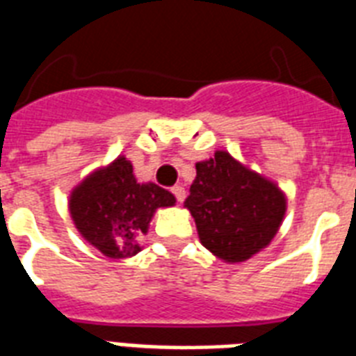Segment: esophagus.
I'll return each instance as SVG.
<instances>
[{
  "label": "esophagus",
  "mask_w": 356,
  "mask_h": 356,
  "mask_svg": "<svg viewBox=\"0 0 356 356\" xmlns=\"http://www.w3.org/2000/svg\"><path fill=\"white\" fill-rule=\"evenodd\" d=\"M172 193H173V195H175V199H177L179 203H183L184 197H186V190H184V188L181 186V184H175V186L172 188Z\"/></svg>",
  "instance_id": "34e87169"
}]
</instances>
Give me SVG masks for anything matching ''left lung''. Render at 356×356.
I'll return each mask as SVG.
<instances>
[{"label": "left lung", "mask_w": 356, "mask_h": 356, "mask_svg": "<svg viewBox=\"0 0 356 356\" xmlns=\"http://www.w3.org/2000/svg\"><path fill=\"white\" fill-rule=\"evenodd\" d=\"M195 172L184 207L204 248L227 263H241L273 241L287 210L278 184L221 149L195 164Z\"/></svg>", "instance_id": "left-lung-1"}]
</instances>
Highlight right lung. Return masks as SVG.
Returning a JSON list of instances; mask_svg holds the SVG:
<instances>
[{"instance_id":"obj_1","label":"right lung","mask_w":356,"mask_h":356,"mask_svg":"<svg viewBox=\"0 0 356 356\" xmlns=\"http://www.w3.org/2000/svg\"><path fill=\"white\" fill-rule=\"evenodd\" d=\"M173 204L175 197L168 190L137 183L131 163L120 155L73 188L69 212L89 245L108 258L122 259L140 252L138 241L148 234L157 208Z\"/></svg>"}]
</instances>
